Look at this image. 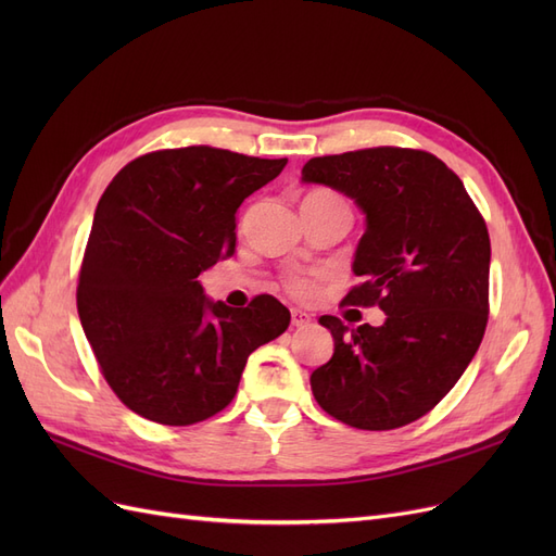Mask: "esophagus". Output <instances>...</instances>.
<instances>
[{"label": "esophagus", "instance_id": "obj_1", "mask_svg": "<svg viewBox=\"0 0 556 556\" xmlns=\"http://www.w3.org/2000/svg\"><path fill=\"white\" fill-rule=\"evenodd\" d=\"M313 323V315H308L306 311H299V308H292V327H308Z\"/></svg>", "mask_w": 556, "mask_h": 556}]
</instances>
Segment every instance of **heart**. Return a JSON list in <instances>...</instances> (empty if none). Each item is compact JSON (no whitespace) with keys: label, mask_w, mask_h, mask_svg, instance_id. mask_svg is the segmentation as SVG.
Returning a JSON list of instances; mask_svg holds the SVG:
<instances>
[{"label":"heart","mask_w":556,"mask_h":556,"mask_svg":"<svg viewBox=\"0 0 556 556\" xmlns=\"http://www.w3.org/2000/svg\"><path fill=\"white\" fill-rule=\"evenodd\" d=\"M308 197L329 199V201H343L341 197H336V194H331V192H313V194H308ZM308 197H306V199H308ZM343 204H345V201H343ZM288 290H290L294 296H299V299H308V296L315 294V282H313L311 278H306V276H292V278L288 280Z\"/></svg>","instance_id":"1"}]
</instances>
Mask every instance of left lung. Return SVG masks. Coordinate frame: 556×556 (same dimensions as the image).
I'll return each mask as SVG.
<instances>
[{
    "label": "left lung",
    "mask_w": 556,
    "mask_h": 556,
    "mask_svg": "<svg viewBox=\"0 0 556 556\" xmlns=\"http://www.w3.org/2000/svg\"><path fill=\"white\" fill-rule=\"evenodd\" d=\"M301 180L327 185L366 215L350 306H378L380 327L323 315L333 355L311 376L319 408L387 431L427 415L476 357L490 315V233L459 176L425 150L366 148L313 157Z\"/></svg>",
    "instance_id": "8db88e82"
}]
</instances>
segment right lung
Returning <instances> with one entry per match:
<instances>
[{
    "instance_id": "1",
    "label": "right lung",
    "mask_w": 556,
    "mask_h": 556,
    "mask_svg": "<svg viewBox=\"0 0 556 556\" xmlns=\"http://www.w3.org/2000/svg\"><path fill=\"white\" fill-rule=\"evenodd\" d=\"M288 160L211 146L141 155L99 199L78 274L83 331L111 390L157 425L188 427L227 408L252 350L290 311L262 294L248 308L211 301L197 280L237 250V211Z\"/></svg>"
}]
</instances>
